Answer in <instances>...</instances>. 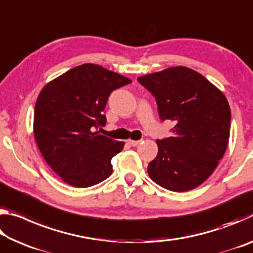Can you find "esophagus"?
<instances>
[{"instance_id":"34e87169","label":"esophagus","mask_w":253,"mask_h":253,"mask_svg":"<svg viewBox=\"0 0 253 253\" xmlns=\"http://www.w3.org/2000/svg\"><path fill=\"white\" fill-rule=\"evenodd\" d=\"M140 142H142V140H132V139H129V140H128V144H129L130 146H137V145L140 144Z\"/></svg>"}]
</instances>
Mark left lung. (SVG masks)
Masks as SVG:
<instances>
[{"label":"left lung","instance_id":"left-lung-1","mask_svg":"<svg viewBox=\"0 0 253 253\" xmlns=\"http://www.w3.org/2000/svg\"><path fill=\"white\" fill-rule=\"evenodd\" d=\"M155 97L162 121L174 122L173 136L157 139L149 177L173 192L207 181L223 157L230 137L231 110L220 89L193 69L178 66L139 77Z\"/></svg>","mask_w":253,"mask_h":253}]
</instances>
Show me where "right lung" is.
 <instances>
[{"instance_id": "add662e5", "label": "right lung", "mask_w": 253, "mask_h": 253, "mask_svg": "<svg viewBox=\"0 0 253 253\" xmlns=\"http://www.w3.org/2000/svg\"><path fill=\"white\" fill-rule=\"evenodd\" d=\"M131 80L99 65L75 67L46 84L36 102L33 132L42 156L63 182L89 187L113 173L118 142L93 131L106 125L110 92Z\"/></svg>"}]
</instances>
